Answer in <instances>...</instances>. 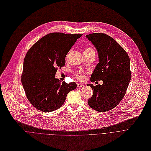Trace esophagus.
Instances as JSON below:
<instances>
[{"label": "esophagus", "mask_w": 151, "mask_h": 151, "mask_svg": "<svg viewBox=\"0 0 151 151\" xmlns=\"http://www.w3.org/2000/svg\"><path fill=\"white\" fill-rule=\"evenodd\" d=\"M77 87H78L79 88H81L85 87V85H83V84H81V83H78L77 84Z\"/></svg>", "instance_id": "esophagus-1"}]
</instances>
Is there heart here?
Instances as JSON below:
<instances>
[{"label":"heart","instance_id":"obj_1","mask_svg":"<svg viewBox=\"0 0 151 151\" xmlns=\"http://www.w3.org/2000/svg\"><path fill=\"white\" fill-rule=\"evenodd\" d=\"M94 52V50L90 47H88L86 48L85 50H84V52L83 53H88V52ZM75 76L76 78L80 81H83L85 79V74L83 72H76L75 73Z\"/></svg>","mask_w":151,"mask_h":151}]
</instances>
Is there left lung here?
<instances>
[{"mask_svg":"<svg viewBox=\"0 0 151 151\" xmlns=\"http://www.w3.org/2000/svg\"><path fill=\"white\" fill-rule=\"evenodd\" d=\"M96 47L99 63L91 81H103L102 85H87L93 94L88 100L92 109L104 112L115 107L123 99L131 80L130 60L126 51L112 37L102 33L85 36Z\"/></svg>","mask_w":151,"mask_h":151,"instance_id":"8db88e82","label":"left lung"}]
</instances>
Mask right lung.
<instances>
[{"instance_id": "1", "label": "right lung", "mask_w": 151, "mask_h": 151, "mask_svg": "<svg viewBox=\"0 0 151 151\" xmlns=\"http://www.w3.org/2000/svg\"><path fill=\"white\" fill-rule=\"evenodd\" d=\"M82 34L52 33L40 39L24 60L21 83L30 103L42 112H52L63 104L75 82L60 83L55 75L65 65V58Z\"/></svg>"}]
</instances>
